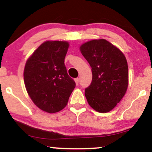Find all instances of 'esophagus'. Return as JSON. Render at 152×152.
Listing matches in <instances>:
<instances>
[{
    "label": "esophagus",
    "instance_id": "esophagus-1",
    "mask_svg": "<svg viewBox=\"0 0 152 152\" xmlns=\"http://www.w3.org/2000/svg\"><path fill=\"white\" fill-rule=\"evenodd\" d=\"M74 81H75V82H76V86H78V81H79V79H78V78H75Z\"/></svg>",
    "mask_w": 152,
    "mask_h": 152
}]
</instances>
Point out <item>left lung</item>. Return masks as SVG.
Wrapping results in <instances>:
<instances>
[{"label": "left lung", "mask_w": 152, "mask_h": 152, "mask_svg": "<svg viewBox=\"0 0 152 152\" xmlns=\"http://www.w3.org/2000/svg\"><path fill=\"white\" fill-rule=\"evenodd\" d=\"M90 64L92 81L85 89L91 108L100 113L111 111L126 94L129 69L124 53L105 39H95L80 46Z\"/></svg>", "instance_id": "8db88e82"}]
</instances>
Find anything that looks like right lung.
Wrapping results in <instances>:
<instances>
[{
	"instance_id": "1",
	"label": "right lung",
	"mask_w": 152,
	"mask_h": 152,
	"mask_svg": "<svg viewBox=\"0 0 152 152\" xmlns=\"http://www.w3.org/2000/svg\"><path fill=\"white\" fill-rule=\"evenodd\" d=\"M69 46L67 41H47L29 57L24 68L28 94L35 105L50 114L67 105L76 86L64 64Z\"/></svg>"
}]
</instances>
